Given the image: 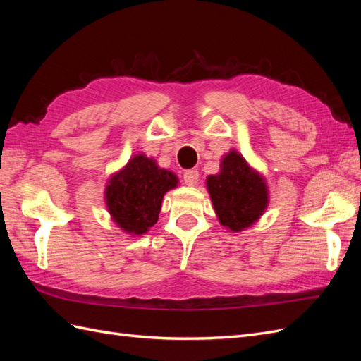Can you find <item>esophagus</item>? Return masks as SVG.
I'll use <instances>...</instances> for the list:
<instances>
[{
  "label": "esophagus",
  "instance_id": "1",
  "mask_svg": "<svg viewBox=\"0 0 361 361\" xmlns=\"http://www.w3.org/2000/svg\"><path fill=\"white\" fill-rule=\"evenodd\" d=\"M183 180L188 187H194L199 182V171L197 170H187L183 173Z\"/></svg>",
  "mask_w": 361,
  "mask_h": 361
}]
</instances>
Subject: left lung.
Listing matches in <instances>:
<instances>
[{"label": "left lung", "instance_id": "left-lung-1", "mask_svg": "<svg viewBox=\"0 0 361 361\" xmlns=\"http://www.w3.org/2000/svg\"><path fill=\"white\" fill-rule=\"evenodd\" d=\"M206 187L218 220L232 232L245 231L268 206L265 179L236 150L223 157L220 173L207 176Z\"/></svg>", "mask_w": 361, "mask_h": 361}]
</instances>
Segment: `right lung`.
Masks as SVG:
<instances>
[{"label":"right lung","instance_id":"1","mask_svg":"<svg viewBox=\"0 0 361 361\" xmlns=\"http://www.w3.org/2000/svg\"><path fill=\"white\" fill-rule=\"evenodd\" d=\"M178 182L176 174L159 169L154 158L138 154L108 180L106 209L123 232L143 235L158 221L164 194Z\"/></svg>","mask_w":361,"mask_h":361}]
</instances>
